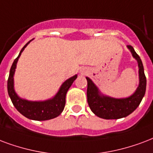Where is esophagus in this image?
<instances>
[{"label": "esophagus", "instance_id": "34e87169", "mask_svg": "<svg viewBox=\"0 0 153 153\" xmlns=\"http://www.w3.org/2000/svg\"><path fill=\"white\" fill-rule=\"evenodd\" d=\"M82 74H85L84 71H82Z\"/></svg>", "mask_w": 153, "mask_h": 153}]
</instances>
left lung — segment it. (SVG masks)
Instances as JSON below:
<instances>
[{
	"label": "left lung",
	"mask_w": 153,
	"mask_h": 153,
	"mask_svg": "<svg viewBox=\"0 0 153 153\" xmlns=\"http://www.w3.org/2000/svg\"><path fill=\"white\" fill-rule=\"evenodd\" d=\"M133 58L136 59L139 67V86L133 95L124 99H115L102 95L98 87L89 78L87 80V102L92 112L98 117L105 120L123 118L132 113L138 108L146 91V77L140 56L131 45H128Z\"/></svg>",
	"instance_id": "left-lung-1"
}]
</instances>
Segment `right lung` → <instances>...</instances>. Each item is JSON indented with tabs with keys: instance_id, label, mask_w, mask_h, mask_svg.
I'll use <instances>...</instances> for the list:
<instances>
[{
	"instance_id": "right-lung-1",
	"label": "right lung",
	"mask_w": 153,
	"mask_h": 153,
	"mask_svg": "<svg viewBox=\"0 0 153 153\" xmlns=\"http://www.w3.org/2000/svg\"><path fill=\"white\" fill-rule=\"evenodd\" d=\"M30 42L31 40L25 44V46L22 49L19 55L17 56V58L13 62L9 71L8 84H7L8 93L16 109L26 118L33 120H48L55 118L62 112L66 104V95L67 91L71 87L73 82L77 79V74L64 82L55 96L51 100H45V101H28L20 98L14 91L13 75H14L15 69L17 66L18 58L22 54V51L25 50Z\"/></svg>"
}]
</instances>
